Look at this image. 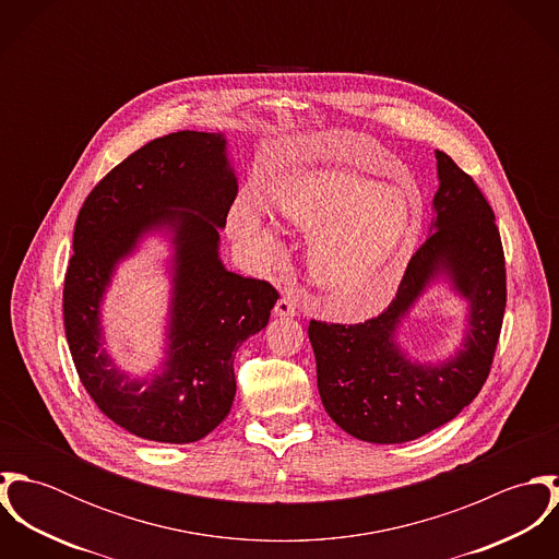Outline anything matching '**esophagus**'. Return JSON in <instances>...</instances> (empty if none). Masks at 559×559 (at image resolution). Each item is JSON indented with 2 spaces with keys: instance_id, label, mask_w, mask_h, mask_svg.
Here are the masks:
<instances>
[{
  "instance_id": "1",
  "label": "esophagus",
  "mask_w": 559,
  "mask_h": 559,
  "mask_svg": "<svg viewBox=\"0 0 559 559\" xmlns=\"http://www.w3.org/2000/svg\"><path fill=\"white\" fill-rule=\"evenodd\" d=\"M273 312H275V317H295L297 314V304L293 299H288V297H282L275 304Z\"/></svg>"
}]
</instances>
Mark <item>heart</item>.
Segmentation results:
<instances>
[{
    "label": "heart",
    "mask_w": 559,
    "mask_h": 559,
    "mask_svg": "<svg viewBox=\"0 0 559 559\" xmlns=\"http://www.w3.org/2000/svg\"><path fill=\"white\" fill-rule=\"evenodd\" d=\"M275 211L310 235L312 280L342 310L368 317L392 301L417 235V204L404 187L320 167L280 191ZM228 230L253 264L282 260L284 240L249 200L233 206Z\"/></svg>",
    "instance_id": "b5f03b06"
}]
</instances>
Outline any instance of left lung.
Wrapping results in <instances>:
<instances>
[{"label":"left lung","instance_id":"1","mask_svg":"<svg viewBox=\"0 0 559 559\" xmlns=\"http://www.w3.org/2000/svg\"><path fill=\"white\" fill-rule=\"evenodd\" d=\"M439 189L430 235L413 253L396 299L359 324L312 320L319 394L329 417L370 443H404L454 419L490 372L506 310V262L492 209L478 185L435 151ZM439 278L468 301L462 348L439 365L411 360L397 342L401 320Z\"/></svg>","mask_w":559,"mask_h":559}]
</instances>
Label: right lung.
I'll use <instances>...</instances> for the list:
<instances>
[{"label":"right lung","mask_w":559,"mask_h":559,"mask_svg":"<svg viewBox=\"0 0 559 559\" xmlns=\"http://www.w3.org/2000/svg\"><path fill=\"white\" fill-rule=\"evenodd\" d=\"M224 133L178 131L116 165L85 198L64 280V326L81 383L135 437L193 443L215 430L237 394L235 353L280 299L262 280L228 271L219 230L239 182ZM148 234L173 245L166 357L131 378L102 348L99 306L117 264Z\"/></svg>","instance_id":"1"}]
</instances>
